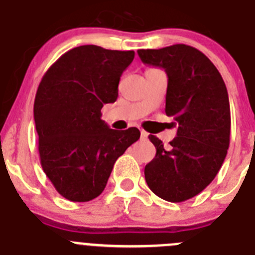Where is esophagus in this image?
Segmentation results:
<instances>
[{
  "instance_id": "esophagus-1",
  "label": "esophagus",
  "mask_w": 255,
  "mask_h": 255,
  "mask_svg": "<svg viewBox=\"0 0 255 255\" xmlns=\"http://www.w3.org/2000/svg\"><path fill=\"white\" fill-rule=\"evenodd\" d=\"M140 132H141V138H147V136H149V134H147V132H145L143 129H141Z\"/></svg>"
}]
</instances>
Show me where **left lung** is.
<instances>
[{
    "label": "left lung",
    "instance_id": "obj_1",
    "mask_svg": "<svg viewBox=\"0 0 255 255\" xmlns=\"http://www.w3.org/2000/svg\"><path fill=\"white\" fill-rule=\"evenodd\" d=\"M137 54L143 64L167 73L165 114L178 125L168 147L149 136L156 155L145 167L146 183L159 198L181 203L214 180L227 155L231 130L227 88L214 64L191 46Z\"/></svg>",
    "mask_w": 255,
    "mask_h": 255
}]
</instances>
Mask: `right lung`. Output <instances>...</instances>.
Here are the masks:
<instances>
[{
  "label": "right lung",
  "instance_id": "right-lung-1",
  "mask_svg": "<svg viewBox=\"0 0 255 255\" xmlns=\"http://www.w3.org/2000/svg\"><path fill=\"white\" fill-rule=\"evenodd\" d=\"M133 57V51L79 46L52 64L39 83L34 122L41 165L68 200L97 198L117 159L140 138L136 127L112 129L101 119Z\"/></svg>",
  "mask_w": 255,
  "mask_h": 255
}]
</instances>
